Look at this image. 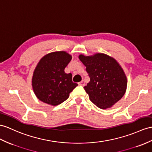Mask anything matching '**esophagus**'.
<instances>
[{
    "instance_id": "obj_1",
    "label": "esophagus",
    "mask_w": 152,
    "mask_h": 152,
    "mask_svg": "<svg viewBox=\"0 0 152 152\" xmlns=\"http://www.w3.org/2000/svg\"><path fill=\"white\" fill-rule=\"evenodd\" d=\"M79 84L80 85V86H85V82H84V80H82L81 81V82H80V83H79Z\"/></svg>"
}]
</instances>
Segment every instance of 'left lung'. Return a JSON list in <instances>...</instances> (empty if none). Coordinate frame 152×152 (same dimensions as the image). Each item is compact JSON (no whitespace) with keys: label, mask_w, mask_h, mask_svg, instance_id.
Masks as SVG:
<instances>
[{"label":"left lung","mask_w":152,"mask_h":152,"mask_svg":"<svg viewBox=\"0 0 152 152\" xmlns=\"http://www.w3.org/2000/svg\"><path fill=\"white\" fill-rule=\"evenodd\" d=\"M79 58L86 67L90 79L84 88L95 105L108 108L123 97L127 87L126 76L113 58L104 53L80 55Z\"/></svg>","instance_id":"8db88e82"}]
</instances>
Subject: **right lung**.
I'll return each mask as SVG.
<instances>
[{
    "label": "right lung",
    "instance_id": "add662e5",
    "mask_svg": "<svg viewBox=\"0 0 152 152\" xmlns=\"http://www.w3.org/2000/svg\"><path fill=\"white\" fill-rule=\"evenodd\" d=\"M72 58L66 51H55L40 59L32 77L33 90L40 101L52 106L58 105L78 86L73 83L72 73L64 72Z\"/></svg>",
    "mask_w": 152,
    "mask_h": 152
}]
</instances>
